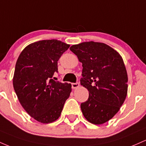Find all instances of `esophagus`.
<instances>
[{
  "label": "esophagus",
  "mask_w": 146,
  "mask_h": 146,
  "mask_svg": "<svg viewBox=\"0 0 146 146\" xmlns=\"http://www.w3.org/2000/svg\"><path fill=\"white\" fill-rule=\"evenodd\" d=\"M79 83H72V89H76V88H77L79 87Z\"/></svg>",
  "instance_id": "esophagus-1"
}]
</instances>
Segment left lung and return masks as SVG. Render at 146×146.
Listing matches in <instances>:
<instances>
[{
  "instance_id": "obj_1",
  "label": "left lung",
  "mask_w": 146,
  "mask_h": 146,
  "mask_svg": "<svg viewBox=\"0 0 146 146\" xmlns=\"http://www.w3.org/2000/svg\"><path fill=\"white\" fill-rule=\"evenodd\" d=\"M82 63L81 85L89 98L81 104L83 116L94 125L108 121L119 112L127 93V74L122 57L103 42H83L70 47Z\"/></svg>"
}]
</instances>
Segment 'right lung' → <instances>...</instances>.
Listing matches in <instances>:
<instances>
[{
  "label": "right lung",
  "mask_w": 146,
  "mask_h": 146,
  "mask_svg": "<svg viewBox=\"0 0 146 146\" xmlns=\"http://www.w3.org/2000/svg\"><path fill=\"white\" fill-rule=\"evenodd\" d=\"M69 47L56 39L39 40L25 47L16 61L14 90L25 110L42 123L59 118L72 91L70 83L52 79L58 59Z\"/></svg>",
  "instance_id": "right-lung-1"
}]
</instances>
